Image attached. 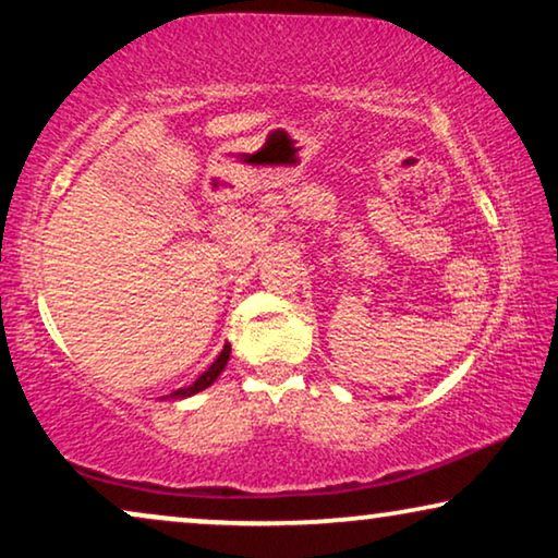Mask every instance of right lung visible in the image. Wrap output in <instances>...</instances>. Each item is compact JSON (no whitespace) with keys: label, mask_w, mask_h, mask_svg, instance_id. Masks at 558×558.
Returning a JSON list of instances; mask_svg holds the SVG:
<instances>
[{"label":"right lung","mask_w":558,"mask_h":558,"mask_svg":"<svg viewBox=\"0 0 558 558\" xmlns=\"http://www.w3.org/2000/svg\"><path fill=\"white\" fill-rule=\"evenodd\" d=\"M228 357H231V345H228V342H226L223 350H220V355L216 357V363H213L210 368L205 371L203 376L197 378L193 386H187V388H178V391L170 393L172 399H185V396H193V393H197V391H203V388H208V386L213 384V380H216V378L220 376V373H223L226 363H228Z\"/></svg>","instance_id":"1"}]
</instances>
